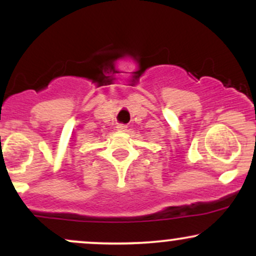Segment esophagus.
<instances>
[{
	"mask_svg": "<svg viewBox=\"0 0 256 256\" xmlns=\"http://www.w3.org/2000/svg\"><path fill=\"white\" fill-rule=\"evenodd\" d=\"M126 128H128L126 124H116V130L118 131H126Z\"/></svg>",
	"mask_w": 256,
	"mask_h": 256,
	"instance_id": "34e87169",
	"label": "esophagus"
}]
</instances>
